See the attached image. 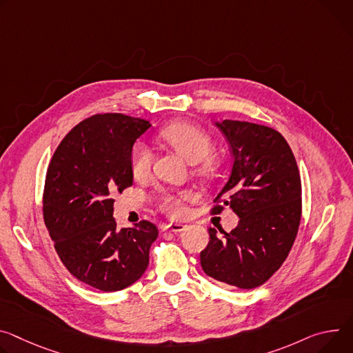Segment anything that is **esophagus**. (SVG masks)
Listing matches in <instances>:
<instances>
[{
    "label": "esophagus",
    "instance_id": "1",
    "mask_svg": "<svg viewBox=\"0 0 353 353\" xmlns=\"http://www.w3.org/2000/svg\"><path fill=\"white\" fill-rule=\"evenodd\" d=\"M163 231H172V232H181L185 230V225H183V223H168V225H163L162 227Z\"/></svg>",
    "mask_w": 353,
    "mask_h": 353
}]
</instances>
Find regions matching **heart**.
<instances>
[{
	"label": "heart",
	"mask_w": 353,
	"mask_h": 353,
	"mask_svg": "<svg viewBox=\"0 0 353 353\" xmlns=\"http://www.w3.org/2000/svg\"><path fill=\"white\" fill-rule=\"evenodd\" d=\"M160 138L169 143L173 149H176L191 165H199L204 162L214 152V143L210 135L191 123H172L162 130ZM130 163L134 177L141 179L149 173L152 166V152L146 143L137 142L134 145ZM187 199L188 193L165 194L162 199V207L170 215L179 216L184 212L183 201Z\"/></svg>",
	"instance_id": "1"
}]
</instances>
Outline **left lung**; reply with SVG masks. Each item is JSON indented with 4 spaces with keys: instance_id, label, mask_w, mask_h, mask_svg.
Segmentation results:
<instances>
[{
    "instance_id": "8db88e82",
    "label": "left lung",
    "mask_w": 353,
    "mask_h": 353,
    "mask_svg": "<svg viewBox=\"0 0 353 353\" xmlns=\"http://www.w3.org/2000/svg\"><path fill=\"white\" fill-rule=\"evenodd\" d=\"M215 126L234 157L231 176L214 214L230 207L239 222L230 234L208 228L201 268L210 277L239 288L263 284L290 252L301 218V180L294 154L273 128L223 119Z\"/></svg>"
}]
</instances>
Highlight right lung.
Listing matches in <instances>:
<instances>
[{"mask_svg": "<svg viewBox=\"0 0 353 353\" xmlns=\"http://www.w3.org/2000/svg\"><path fill=\"white\" fill-rule=\"evenodd\" d=\"M152 123L123 114L81 121L57 146L46 173L43 218L68 270L101 292L142 277L157 228L141 221L117 230L114 199L132 185L131 150Z\"/></svg>", "mask_w": 353, "mask_h": 353, "instance_id": "add662e5", "label": "right lung"}]
</instances>
